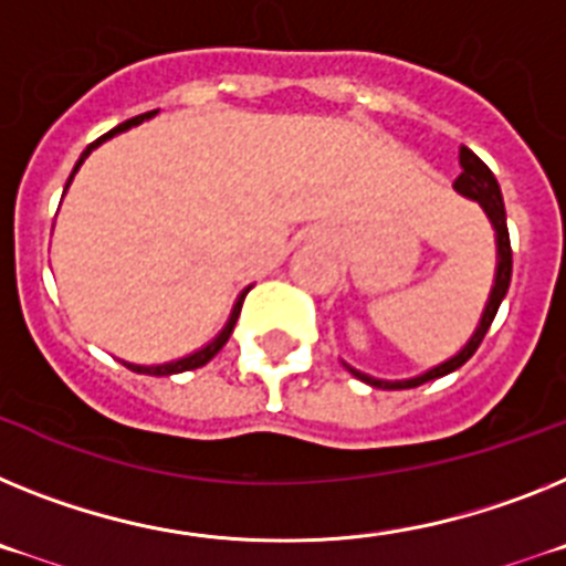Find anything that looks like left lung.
<instances>
[{
    "label": "left lung",
    "mask_w": 566,
    "mask_h": 566,
    "mask_svg": "<svg viewBox=\"0 0 566 566\" xmlns=\"http://www.w3.org/2000/svg\"><path fill=\"white\" fill-rule=\"evenodd\" d=\"M459 165H461V176L455 179V193H461L464 199L470 201H479V208L484 210V216L490 219L495 230V276H493V287H490V296L488 304H484V311H481L479 324H475L473 336L467 338V344L461 347L455 356H450L447 361L441 365L430 367V370L419 373V376H410V378H376V376H367V373L356 370L344 361V367L353 373L356 378H361L365 385L378 387V390H407V387H419L424 381H432V378H441L447 373L459 370L464 365L467 358L473 356L479 350L481 338L488 336L490 324H493L495 313H499L501 302L507 296V287H510V276H513V250H510V233H507V213H504V199H501V188L499 181H495L493 170H490L479 156L470 150V147H461L459 150Z\"/></svg>",
    "instance_id": "1"
}]
</instances>
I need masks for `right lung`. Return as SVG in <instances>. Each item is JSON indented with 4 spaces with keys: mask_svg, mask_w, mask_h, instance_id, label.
Returning <instances> with one entry per match:
<instances>
[{
    "mask_svg": "<svg viewBox=\"0 0 566 566\" xmlns=\"http://www.w3.org/2000/svg\"><path fill=\"white\" fill-rule=\"evenodd\" d=\"M154 113H156V111H154ZM154 113H145V116H136V119H130V122H122L119 127H113V130H107V134L102 136V139H96V142H93V145H87V150H85V154H82V156H78L76 167H73V174H71V179H67L65 190L71 188L73 176H76V170H78V167H82V161H85L87 156H91V150H96V147H99L102 142L113 139V136H116V134H125V130H130V127H134V125H142V122L150 119ZM248 290H250V287H244L242 293H239V298H235L233 311H230V318H228V322H224L222 331L216 333V336L210 338V342L205 344V347H199V350L188 353V356H181V358H174V361H165V365H130V361H122V365H125L127 370L145 373V376H176V373H185V370H196V367H205V365H208V361H210V358H213L216 353L222 350L224 344H228L230 333H233V327H235V318H239V311H242L244 296H248Z\"/></svg>",
    "mask_w": 566,
    "mask_h": 566,
    "instance_id": "right-lung-1",
    "label": "right lung"
}]
</instances>
